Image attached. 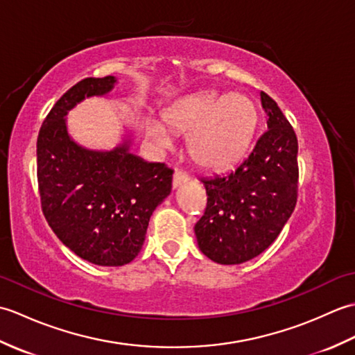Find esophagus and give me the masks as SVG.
Masks as SVG:
<instances>
[{"label": "esophagus", "mask_w": 355, "mask_h": 355, "mask_svg": "<svg viewBox=\"0 0 355 355\" xmlns=\"http://www.w3.org/2000/svg\"><path fill=\"white\" fill-rule=\"evenodd\" d=\"M187 182H189V177H187L183 171H178V169H177L175 172H173V175H172V186H173V189H175V187H178V186H182V184L187 183Z\"/></svg>", "instance_id": "34e87169"}]
</instances>
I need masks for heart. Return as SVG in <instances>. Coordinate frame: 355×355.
I'll use <instances>...</instances> for the list:
<instances>
[{
  "label": "heart",
  "mask_w": 355,
  "mask_h": 355,
  "mask_svg": "<svg viewBox=\"0 0 355 355\" xmlns=\"http://www.w3.org/2000/svg\"><path fill=\"white\" fill-rule=\"evenodd\" d=\"M166 123L177 132H189L187 149L195 163L220 169L248 146L258 126V108L244 94L202 93L173 105L166 112ZM168 126L160 120H148V135L157 146H171Z\"/></svg>",
  "instance_id": "heart-1"
}]
</instances>
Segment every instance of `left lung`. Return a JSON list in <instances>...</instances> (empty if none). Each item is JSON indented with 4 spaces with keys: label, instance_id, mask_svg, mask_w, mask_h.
I'll return each mask as SVG.
<instances>
[{
    "label": "left lung",
    "instance_id": "8db88e82",
    "mask_svg": "<svg viewBox=\"0 0 355 355\" xmlns=\"http://www.w3.org/2000/svg\"><path fill=\"white\" fill-rule=\"evenodd\" d=\"M268 130L235 169L201 178L207 206L195 224L200 250L224 266L268 248L297 202V137L277 103L261 93Z\"/></svg>",
    "mask_w": 355,
    "mask_h": 355
}]
</instances>
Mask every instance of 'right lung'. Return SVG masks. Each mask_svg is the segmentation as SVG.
<instances>
[{
  "instance_id": "add662e5",
  "label": "right lung",
  "mask_w": 355,
  "mask_h": 355,
  "mask_svg": "<svg viewBox=\"0 0 355 355\" xmlns=\"http://www.w3.org/2000/svg\"><path fill=\"white\" fill-rule=\"evenodd\" d=\"M114 76L85 78L64 93L37 134L36 175L41 209L51 230L79 258L119 267L139 254L149 218L168 197L172 169L148 163L123 143L110 153L76 145L65 114L85 96H102Z\"/></svg>"
}]
</instances>
